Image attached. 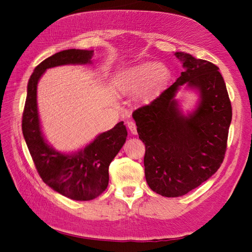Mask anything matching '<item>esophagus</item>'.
Masks as SVG:
<instances>
[{
  "label": "esophagus",
  "instance_id": "1",
  "mask_svg": "<svg viewBox=\"0 0 252 252\" xmlns=\"http://www.w3.org/2000/svg\"><path fill=\"white\" fill-rule=\"evenodd\" d=\"M127 126H128V129L130 130V132L132 134L138 133V131H136V125H135V123H133V122H128Z\"/></svg>",
  "mask_w": 252,
  "mask_h": 252
}]
</instances>
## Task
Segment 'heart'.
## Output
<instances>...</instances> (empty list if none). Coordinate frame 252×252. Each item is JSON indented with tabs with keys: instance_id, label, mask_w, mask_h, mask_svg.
<instances>
[{
	"instance_id": "heart-1",
	"label": "heart",
	"mask_w": 252,
	"mask_h": 252,
	"mask_svg": "<svg viewBox=\"0 0 252 252\" xmlns=\"http://www.w3.org/2000/svg\"><path fill=\"white\" fill-rule=\"evenodd\" d=\"M170 75V69L167 66L145 61L122 70L116 79V85L121 93H136V98L140 102L149 104L163 93Z\"/></svg>"
}]
</instances>
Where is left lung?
<instances>
[{
    "instance_id": "obj_1",
    "label": "left lung",
    "mask_w": 252,
    "mask_h": 252,
    "mask_svg": "<svg viewBox=\"0 0 252 252\" xmlns=\"http://www.w3.org/2000/svg\"><path fill=\"white\" fill-rule=\"evenodd\" d=\"M184 71L151 104L132 113L145 144V178L151 190L167 197L188 193L223 163L232 109L219 67L186 52H175ZM198 94L185 115L175 98L181 86Z\"/></svg>"
}]
</instances>
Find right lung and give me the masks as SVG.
I'll return each mask as SVG.
<instances>
[{"label": "right lung", "instance_id": "add662e5", "mask_svg": "<svg viewBox=\"0 0 252 252\" xmlns=\"http://www.w3.org/2000/svg\"><path fill=\"white\" fill-rule=\"evenodd\" d=\"M94 50L68 49L44 60L34 68L27 85L22 130L35 168L45 184L55 191L75 201H90L108 186V168L127 138L124 122L100 133L82 149L65 154L45 140L37 110L36 88L44 72L63 65L91 64Z\"/></svg>", "mask_w": 252, "mask_h": 252}]
</instances>
